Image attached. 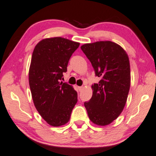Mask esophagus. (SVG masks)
Instances as JSON below:
<instances>
[{
	"label": "esophagus",
	"instance_id": "esophagus-1",
	"mask_svg": "<svg viewBox=\"0 0 156 156\" xmlns=\"http://www.w3.org/2000/svg\"><path fill=\"white\" fill-rule=\"evenodd\" d=\"M78 90L80 92H81L83 90V87H82V86H80V87H78Z\"/></svg>",
	"mask_w": 156,
	"mask_h": 156
}]
</instances>
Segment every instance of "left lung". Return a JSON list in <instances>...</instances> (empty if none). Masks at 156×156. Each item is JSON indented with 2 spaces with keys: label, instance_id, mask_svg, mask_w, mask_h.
Returning <instances> with one entry per match:
<instances>
[{
  "label": "left lung",
  "instance_id": "8db88e82",
  "mask_svg": "<svg viewBox=\"0 0 156 156\" xmlns=\"http://www.w3.org/2000/svg\"><path fill=\"white\" fill-rule=\"evenodd\" d=\"M101 79L92 85V96L84 105L90 120L105 126L115 120L124 108L130 87L129 59L126 51L112 41L85 43L80 47Z\"/></svg>",
  "mask_w": 156,
  "mask_h": 156
}]
</instances>
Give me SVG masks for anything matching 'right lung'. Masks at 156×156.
Returning <instances> with one entry per match:
<instances>
[{"mask_svg": "<svg viewBox=\"0 0 156 156\" xmlns=\"http://www.w3.org/2000/svg\"><path fill=\"white\" fill-rule=\"evenodd\" d=\"M79 45L62 37L45 38L37 43L32 54L29 71L32 99L39 114L53 127L69 121L78 101L73 86L60 80Z\"/></svg>", "mask_w": 156, "mask_h": 156, "instance_id": "1", "label": "right lung"}]
</instances>
